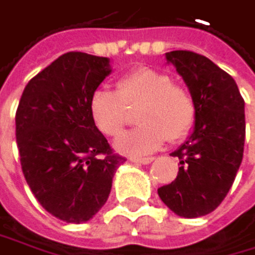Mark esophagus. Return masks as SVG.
Instances as JSON below:
<instances>
[{
  "label": "esophagus",
  "mask_w": 255,
  "mask_h": 255,
  "mask_svg": "<svg viewBox=\"0 0 255 255\" xmlns=\"http://www.w3.org/2000/svg\"><path fill=\"white\" fill-rule=\"evenodd\" d=\"M154 159L153 157H131V162H134V163H142V165H148V163H151Z\"/></svg>",
  "instance_id": "1"
}]
</instances>
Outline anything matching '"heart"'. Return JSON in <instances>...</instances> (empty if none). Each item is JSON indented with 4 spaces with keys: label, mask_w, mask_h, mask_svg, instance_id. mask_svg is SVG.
<instances>
[{
    "label": "heart",
    "mask_w": 255,
    "mask_h": 255,
    "mask_svg": "<svg viewBox=\"0 0 255 255\" xmlns=\"http://www.w3.org/2000/svg\"><path fill=\"white\" fill-rule=\"evenodd\" d=\"M134 107L139 127L116 140V150L131 156L153 153L166 139L185 137L197 116L196 101L188 89L173 84L168 73L151 67H139L124 75L116 82V92H93L89 113L104 136L116 137L128 122V109Z\"/></svg>",
    "instance_id": "heart-1"
}]
</instances>
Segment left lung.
Instances as JSON below:
<instances>
[{"mask_svg":"<svg viewBox=\"0 0 255 255\" xmlns=\"http://www.w3.org/2000/svg\"><path fill=\"white\" fill-rule=\"evenodd\" d=\"M187 84L197 107L191 136L171 156L177 177L157 190L173 213L194 219L214 211L227 197L243 157L245 101L236 81L207 56L188 50L165 55Z\"/></svg>","mask_w":255,"mask_h":255,"instance_id":"left-lung-1","label":"left lung"}]
</instances>
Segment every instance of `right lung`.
<instances>
[{
  "mask_svg": "<svg viewBox=\"0 0 255 255\" xmlns=\"http://www.w3.org/2000/svg\"><path fill=\"white\" fill-rule=\"evenodd\" d=\"M110 73L109 58L68 52L28 81L19 99L24 177L42 208L67 223H84L104 207L125 162L89 113L93 92Z\"/></svg>",
  "mask_w": 255,
  "mask_h": 255,
  "instance_id": "right-lung-1",
  "label": "right lung"
}]
</instances>
